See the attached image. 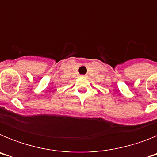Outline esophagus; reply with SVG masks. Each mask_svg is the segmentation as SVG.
Returning <instances> with one entry per match:
<instances>
[{"label":"esophagus","instance_id":"obj_1","mask_svg":"<svg viewBox=\"0 0 157 157\" xmlns=\"http://www.w3.org/2000/svg\"><path fill=\"white\" fill-rule=\"evenodd\" d=\"M82 78H86V75H82Z\"/></svg>","mask_w":157,"mask_h":157}]
</instances>
